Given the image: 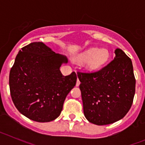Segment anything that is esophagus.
<instances>
[{"label": "esophagus", "mask_w": 145, "mask_h": 145, "mask_svg": "<svg viewBox=\"0 0 145 145\" xmlns=\"http://www.w3.org/2000/svg\"><path fill=\"white\" fill-rule=\"evenodd\" d=\"M80 80H77V82H76V86H78L80 85Z\"/></svg>", "instance_id": "obj_1"}]
</instances>
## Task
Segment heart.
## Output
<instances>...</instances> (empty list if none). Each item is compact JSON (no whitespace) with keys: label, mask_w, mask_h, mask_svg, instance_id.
I'll return each mask as SVG.
<instances>
[{"label":"heart","mask_w":145,"mask_h":145,"mask_svg":"<svg viewBox=\"0 0 145 145\" xmlns=\"http://www.w3.org/2000/svg\"><path fill=\"white\" fill-rule=\"evenodd\" d=\"M109 58L110 53L107 49L91 47L78 54L75 60L79 63H84L85 68L88 71H96L105 66Z\"/></svg>","instance_id":"1"}]
</instances>
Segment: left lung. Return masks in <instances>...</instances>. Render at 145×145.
Returning <instances> with one entry per match:
<instances>
[{
    "label": "left lung",
    "instance_id": "1",
    "mask_svg": "<svg viewBox=\"0 0 145 145\" xmlns=\"http://www.w3.org/2000/svg\"><path fill=\"white\" fill-rule=\"evenodd\" d=\"M115 54L102 70L78 72L84 116L96 125L122 119L132 105L136 86L132 61L120 48L115 50Z\"/></svg>",
    "mask_w": 145,
    "mask_h": 145
}]
</instances>
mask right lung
<instances>
[{"instance_id": "add662e5", "label": "right lung", "mask_w": 145, "mask_h": 145, "mask_svg": "<svg viewBox=\"0 0 145 145\" xmlns=\"http://www.w3.org/2000/svg\"><path fill=\"white\" fill-rule=\"evenodd\" d=\"M65 56L42 42L22 48L9 74L11 99L20 113L37 122H49L59 116L67 95L76 84L72 72L64 76L59 68Z\"/></svg>"}]
</instances>
